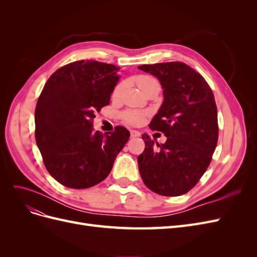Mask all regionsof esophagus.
<instances>
[{
	"mask_svg": "<svg viewBox=\"0 0 257 257\" xmlns=\"http://www.w3.org/2000/svg\"><path fill=\"white\" fill-rule=\"evenodd\" d=\"M139 136H141V132L135 131V130L131 131V137L132 138H136V137H139Z\"/></svg>",
	"mask_w": 257,
	"mask_h": 257,
	"instance_id": "obj_1",
	"label": "esophagus"
}]
</instances>
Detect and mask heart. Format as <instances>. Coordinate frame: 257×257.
<instances>
[{"mask_svg": "<svg viewBox=\"0 0 257 257\" xmlns=\"http://www.w3.org/2000/svg\"><path fill=\"white\" fill-rule=\"evenodd\" d=\"M137 83L138 87L141 88L143 91L147 88L152 87V85H157V87H160V84L157 79H154L151 76H147V75H142L137 77ZM123 88L122 83H118L115 85V88L112 92V96L113 97H118L121 94V91ZM145 115L143 112L137 111V110H128L123 113V119L124 121H126L130 124H133V125H138L144 121Z\"/></svg>", "mask_w": 257, "mask_h": 257, "instance_id": "b5f03b06", "label": "heart"}]
</instances>
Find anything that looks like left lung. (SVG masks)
Returning <instances> with one entry per match:
<instances>
[{"label": "left lung", "mask_w": 257, "mask_h": 257, "mask_svg": "<svg viewBox=\"0 0 257 257\" xmlns=\"http://www.w3.org/2000/svg\"><path fill=\"white\" fill-rule=\"evenodd\" d=\"M138 68L157 77L162 85L164 100L150 128L167 137L160 145L143 135L146 148L137 159L139 173L152 192L183 195L205 174L215 150L219 127L213 93L204 77L182 62Z\"/></svg>", "instance_id": "1"}]
</instances>
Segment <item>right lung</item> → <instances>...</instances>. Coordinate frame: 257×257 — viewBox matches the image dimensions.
<instances>
[{"mask_svg":"<svg viewBox=\"0 0 257 257\" xmlns=\"http://www.w3.org/2000/svg\"><path fill=\"white\" fill-rule=\"evenodd\" d=\"M120 67L98 61H76L54 72L35 109V139L52 178L66 188L88 189L109 175L130 132L116 126L93 130L95 111L109 104Z\"/></svg>","mask_w":257,"mask_h":257,"instance_id":"obj_1","label":"right lung"}]
</instances>
